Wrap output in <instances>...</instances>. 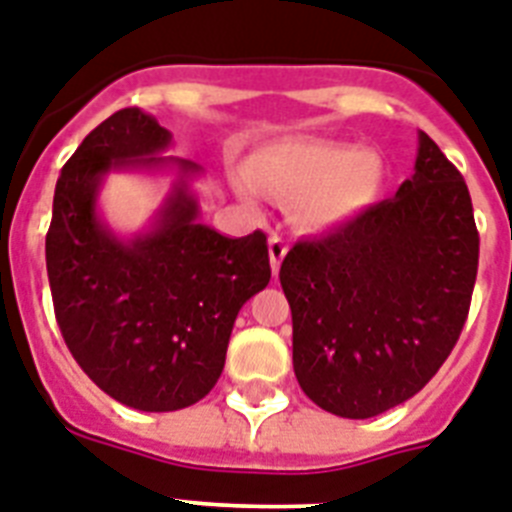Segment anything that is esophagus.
<instances>
[{
    "label": "esophagus",
    "mask_w": 512,
    "mask_h": 512,
    "mask_svg": "<svg viewBox=\"0 0 512 512\" xmlns=\"http://www.w3.org/2000/svg\"><path fill=\"white\" fill-rule=\"evenodd\" d=\"M285 253H287L285 238H282V235H272V238H269V261H272L274 274L280 272V264L282 259H285Z\"/></svg>",
    "instance_id": "esophagus-1"
}]
</instances>
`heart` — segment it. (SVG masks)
<instances>
[{
    "instance_id": "heart-1",
    "label": "heart",
    "mask_w": 512,
    "mask_h": 512,
    "mask_svg": "<svg viewBox=\"0 0 512 512\" xmlns=\"http://www.w3.org/2000/svg\"><path fill=\"white\" fill-rule=\"evenodd\" d=\"M382 162L345 143L285 141L266 146L246 164V180L266 196L293 204V217L311 232L332 230L374 204ZM243 193L253 198L250 185Z\"/></svg>"
}]
</instances>
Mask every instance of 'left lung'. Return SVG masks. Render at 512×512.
Instances as JSON below:
<instances>
[{"mask_svg":"<svg viewBox=\"0 0 512 512\" xmlns=\"http://www.w3.org/2000/svg\"><path fill=\"white\" fill-rule=\"evenodd\" d=\"M413 177L280 266L293 369L319 408L371 418L413 398L466 324L479 232L466 180L418 133Z\"/></svg>","mask_w":512,"mask_h":512,"instance_id":"8db88e82","label":"left lung"}]
</instances>
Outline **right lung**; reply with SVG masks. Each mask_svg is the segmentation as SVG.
Masks as SVG:
<instances>
[{
  "mask_svg": "<svg viewBox=\"0 0 512 512\" xmlns=\"http://www.w3.org/2000/svg\"><path fill=\"white\" fill-rule=\"evenodd\" d=\"M172 133L120 109L83 138L54 188L46 272L67 348L117 403L167 413L198 403L225 369L243 303L269 285L261 230L227 238L198 222L190 180L201 167L170 149ZM175 169L178 180L146 233L117 239L95 201L109 171Z\"/></svg>",
  "mask_w": 512,
  "mask_h": 512,
  "instance_id": "1",
  "label": "right lung"
}]
</instances>
